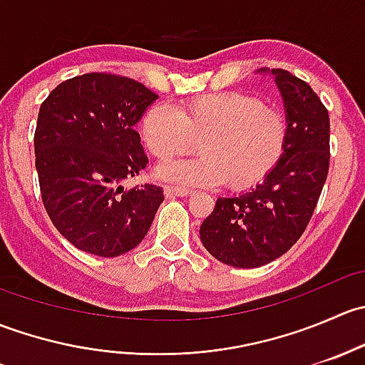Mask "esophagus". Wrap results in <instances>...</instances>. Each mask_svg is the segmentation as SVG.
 <instances>
[{
    "mask_svg": "<svg viewBox=\"0 0 365 365\" xmlns=\"http://www.w3.org/2000/svg\"><path fill=\"white\" fill-rule=\"evenodd\" d=\"M164 194L165 197H185L189 196L190 190L189 189H182V187H164Z\"/></svg>",
    "mask_w": 365,
    "mask_h": 365,
    "instance_id": "obj_1",
    "label": "esophagus"
}]
</instances>
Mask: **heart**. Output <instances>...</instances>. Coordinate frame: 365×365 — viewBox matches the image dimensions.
<instances>
[{
  "instance_id": "heart-1",
  "label": "heart",
  "mask_w": 365,
  "mask_h": 365,
  "mask_svg": "<svg viewBox=\"0 0 365 365\" xmlns=\"http://www.w3.org/2000/svg\"><path fill=\"white\" fill-rule=\"evenodd\" d=\"M139 135L150 155L168 162L189 153L200 157L157 168V178L182 187H217L227 182L245 190L263 182L286 152L289 125L284 113L242 91L201 95L178 109L153 104L139 120Z\"/></svg>"
}]
</instances>
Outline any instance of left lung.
I'll list each match as a JSON object with an SVG mask.
<instances>
[{"label": "left lung", "mask_w": 365, "mask_h": 365, "mask_svg": "<svg viewBox=\"0 0 365 365\" xmlns=\"http://www.w3.org/2000/svg\"><path fill=\"white\" fill-rule=\"evenodd\" d=\"M275 76L284 101L289 138L277 168L249 192L219 197L203 220L200 237L220 263L256 268L295 245L319 200L330 162L329 111L305 81L288 70Z\"/></svg>", "instance_id": "obj_1"}]
</instances>
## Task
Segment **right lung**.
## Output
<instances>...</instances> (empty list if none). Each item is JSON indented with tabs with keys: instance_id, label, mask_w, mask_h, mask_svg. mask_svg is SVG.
I'll use <instances>...</instances> for the list:
<instances>
[{
	"instance_id": "add662e5",
	"label": "right lung",
	"mask_w": 365,
	"mask_h": 365,
	"mask_svg": "<svg viewBox=\"0 0 365 365\" xmlns=\"http://www.w3.org/2000/svg\"><path fill=\"white\" fill-rule=\"evenodd\" d=\"M159 98L114 73H84L42 102L35 130L40 192L54 227L72 245L116 257L143 242L164 194L157 185L123 189L148 164L135 123Z\"/></svg>"
}]
</instances>
